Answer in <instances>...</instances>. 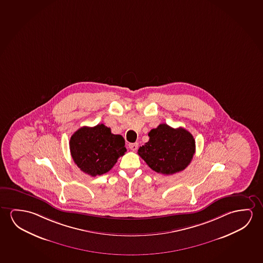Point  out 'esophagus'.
Segmentation results:
<instances>
[{
    "label": "esophagus",
    "mask_w": 263,
    "mask_h": 263,
    "mask_svg": "<svg viewBox=\"0 0 263 263\" xmlns=\"http://www.w3.org/2000/svg\"><path fill=\"white\" fill-rule=\"evenodd\" d=\"M128 146H129L130 149L132 150V151H136L138 148V143H130Z\"/></svg>",
    "instance_id": "1"
}]
</instances>
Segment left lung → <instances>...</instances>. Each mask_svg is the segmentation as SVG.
Returning a JSON list of instances; mask_svg holds the SVG:
<instances>
[{
  "label": "left lung",
  "mask_w": 263,
  "mask_h": 263,
  "mask_svg": "<svg viewBox=\"0 0 263 263\" xmlns=\"http://www.w3.org/2000/svg\"><path fill=\"white\" fill-rule=\"evenodd\" d=\"M149 140L138 153L151 170L164 175L180 172L189 166L194 156L193 136L185 128H173L160 124L148 133Z\"/></svg>",
  "instance_id": "1"
}]
</instances>
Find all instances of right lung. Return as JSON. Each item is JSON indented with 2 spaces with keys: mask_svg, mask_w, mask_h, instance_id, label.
<instances>
[{
  "mask_svg": "<svg viewBox=\"0 0 263 263\" xmlns=\"http://www.w3.org/2000/svg\"><path fill=\"white\" fill-rule=\"evenodd\" d=\"M69 145L77 166L92 177L108 172L126 152L121 135H114L103 124L79 128L70 138Z\"/></svg>",
  "mask_w": 263,
  "mask_h": 263,
  "instance_id": "obj_1",
  "label": "right lung"
}]
</instances>
